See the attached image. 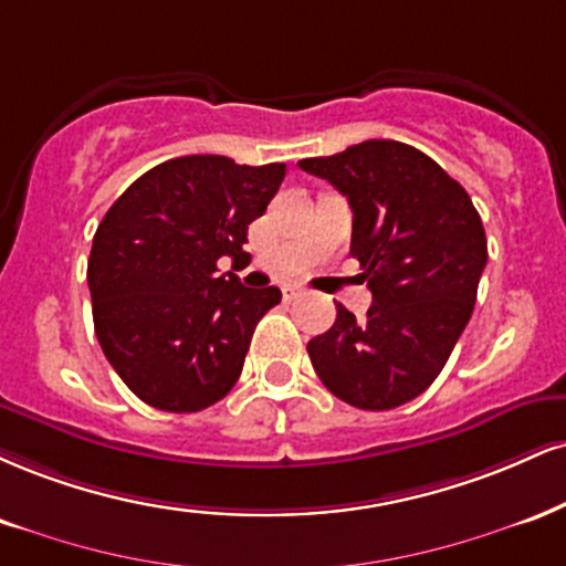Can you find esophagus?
<instances>
[{
  "instance_id": "1",
  "label": "esophagus",
  "mask_w": 566,
  "mask_h": 566,
  "mask_svg": "<svg viewBox=\"0 0 566 566\" xmlns=\"http://www.w3.org/2000/svg\"><path fill=\"white\" fill-rule=\"evenodd\" d=\"M282 295H284V301H295V297L303 295V287H297V284H284Z\"/></svg>"
}]
</instances>
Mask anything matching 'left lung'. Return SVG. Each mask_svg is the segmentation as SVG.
<instances>
[{
    "instance_id": "obj_1",
    "label": "left lung",
    "mask_w": 566,
    "mask_h": 566,
    "mask_svg": "<svg viewBox=\"0 0 566 566\" xmlns=\"http://www.w3.org/2000/svg\"><path fill=\"white\" fill-rule=\"evenodd\" d=\"M348 197L350 255L371 290L366 322L337 303L308 356L326 390L364 411H387L430 387L478 301L488 240L467 189L430 155L369 139L297 163Z\"/></svg>"
}]
</instances>
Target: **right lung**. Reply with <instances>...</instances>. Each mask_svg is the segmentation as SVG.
I'll return each instance as SVG.
<instances>
[{"mask_svg": "<svg viewBox=\"0 0 566 566\" xmlns=\"http://www.w3.org/2000/svg\"><path fill=\"white\" fill-rule=\"evenodd\" d=\"M287 166L184 155L142 174L107 210L88 255L94 332L128 390L147 406L192 413L242 374L276 287L250 290L218 258H244L248 227Z\"/></svg>", "mask_w": 566, "mask_h": 566, "instance_id": "obj_1", "label": "right lung"}]
</instances>
